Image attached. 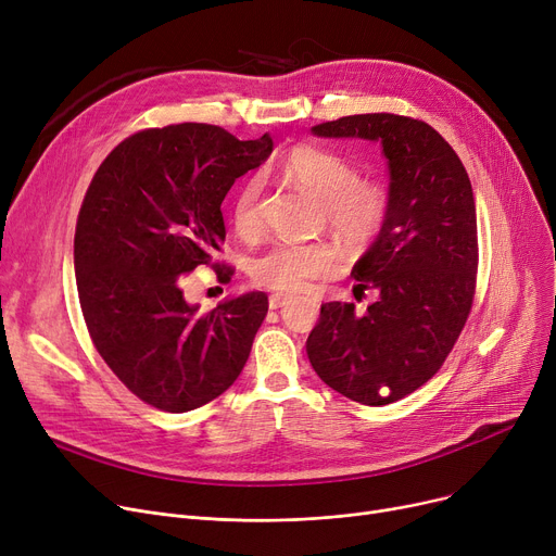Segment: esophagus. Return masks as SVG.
Returning a JSON list of instances; mask_svg holds the SVG:
<instances>
[{
	"label": "esophagus",
	"instance_id": "esophagus-1",
	"mask_svg": "<svg viewBox=\"0 0 556 556\" xmlns=\"http://www.w3.org/2000/svg\"><path fill=\"white\" fill-rule=\"evenodd\" d=\"M290 300H293V295H283V293H275V295H270V300H268V306L273 308V311H277V308H281V306H286Z\"/></svg>",
	"mask_w": 556,
	"mask_h": 556
}]
</instances>
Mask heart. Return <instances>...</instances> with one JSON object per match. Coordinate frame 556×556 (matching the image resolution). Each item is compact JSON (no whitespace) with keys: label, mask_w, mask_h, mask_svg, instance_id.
I'll return each instance as SVG.
<instances>
[{"label":"heart","mask_w":556,"mask_h":556,"mask_svg":"<svg viewBox=\"0 0 556 556\" xmlns=\"http://www.w3.org/2000/svg\"><path fill=\"white\" fill-rule=\"evenodd\" d=\"M281 173L319 200L325 220L349 243H365L383 227L390 212V193L383 182L361 178L354 164L340 153L298 146L281 160ZM258 175L243 180L229 200L233 229L250 237L261 225ZM340 250L329 241H275L250 261V277L270 290L295 293L313 279L333 275Z\"/></svg>","instance_id":"b5f03b06"}]
</instances>
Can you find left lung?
<instances>
[{"instance_id":"left-lung-1","label":"left lung","mask_w":556,"mask_h":556,"mask_svg":"<svg viewBox=\"0 0 556 556\" xmlns=\"http://www.w3.org/2000/svg\"><path fill=\"white\" fill-rule=\"evenodd\" d=\"M317 137L378 141L388 160L390 212L356 261L354 290L376 288L363 315L329 302L306 340L323 381L363 405H388L437 374L471 313L478 218L469 173L451 143L419 119L352 114L311 128Z\"/></svg>"}]
</instances>
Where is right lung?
<instances>
[{
    "label": "right lung",
    "instance_id": "obj_1",
    "mask_svg": "<svg viewBox=\"0 0 556 556\" xmlns=\"http://www.w3.org/2000/svg\"><path fill=\"white\" fill-rule=\"evenodd\" d=\"M270 153L268 132L241 141L210 124L149 128L116 146L85 193L74 270L87 331L116 378L157 410L214 401L250 356L268 295L252 290L200 313L180 277L210 266L225 241L227 191Z\"/></svg>",
    "mask_w": 556,
    "mask_h": 556
}]
</instances>
